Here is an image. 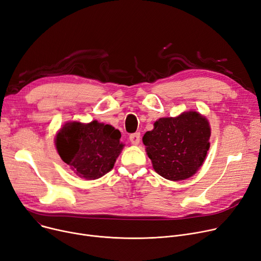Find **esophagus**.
I'll use <instances>...</instances> for the list:
<instances>
[{"label":"esophagus","mask_w":261,"mask_h":261,"mask_svg":"<svg viewBox=\"0 0 261 261\" xmlns=\"http://www.w3.org/2000/svg\"><path fill=\"white\" fill-rule=\"evenodd\" d=\"M129 140L132 142V144L134 145H138L140 142V133H135V134H132L129 136Z\"/></svg>","instance_id":"1"}]
</instances>
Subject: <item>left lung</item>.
<instances>
[{"mask_svg": "<svg viewBox=\"0 0 261 261\" xmlns=\"http://www.w3.org/2000/svg\"><path fill=\"white\" fill-rule=\"evenodd\" d=\"M210 137L207 119L190 111L175 118H160L142 140L156 173L167 180L180 181L200 168L210 148Z\"/></svg>", "mask_w": 261, "mask_h": 261, "instance_id": "1", "label": "left lung"}]
</instances>
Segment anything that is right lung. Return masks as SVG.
Instances as JSON below:
<instances>
[{
	"label": "right lung",
	"instance_id": "add662e5",
	"mask_svg": "<svg viewBox=\"0 0 261 261\" xmlns=\"http://www.w3.org/2000/svg\"><path fill=\"white\" fill-rule=\"evenodd\" d=\"M121 133L112 125L67 122L55 139L58 154L81 178L95 180L112 171L124 144Z\"/></svg>",
	"mask_w": 261,
	"mask_h": 261
}]
</instances>
